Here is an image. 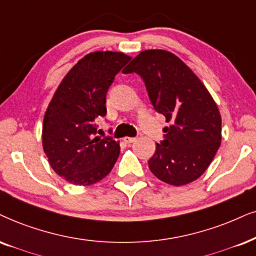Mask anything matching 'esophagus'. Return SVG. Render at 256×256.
Wrapping results in <instances>:
<instances>
[{
    "instance_id": "34e87169",
    "label": "esophagus",
    "mask_w": 256,
    "mask_h": 256,
    "mask_svg": "<svg viewBox=\"0 0 256 256\" xmlns=\"http://www.w3.org/2000/svg\"><path fill=\"white\" fill-rule=\"evenodd\" d=\"M122 140H124L126 144H131V143H134V142L137 140V138H134V137H125V138H122Z\"/></svg>"
}]
</instances>
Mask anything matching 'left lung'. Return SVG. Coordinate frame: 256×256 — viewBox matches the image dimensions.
Instances as JSON below:
<instances>
[{
  "mask_svg": "<svg viewBox=\"0 0 256 256\" xmlns=\"http://www.w3.org/2000/svg\"><path fill=\"white\" fill-rule=\"evenodd\" d=\"M122 73L144 80L154 110L170 122L156 144L148 169L170 186L192 183L208 169L222 139L221 114L198 76L178 56L163 50H143Z\"/></svg>",
  "mask_w": 256,
  "mask_h": 256,
  "instance_id": "obj_1",
  "label": "left lung"
}]
</instances>
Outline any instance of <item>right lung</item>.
Listing matches in <instances>:
<instances>
[{
    "label": "right lung",
    "instance_id": "add662e5",
    "mask_svg": "<svg viewBox=\"0 0 256 256\" xmlns=\"http://www.w3.org/2000/svg\"><path fill=\"white\" fill-rule=\"evenodd\" d=\"M131 56L93 52L64 76L44 113L42 146L52 169L74 186H90L111 172L119 142L99 137L96 119L106 114V93Z\"/></svg>",
    "mask_w": 256,
    "mask_h": 256
}]
</instances>
